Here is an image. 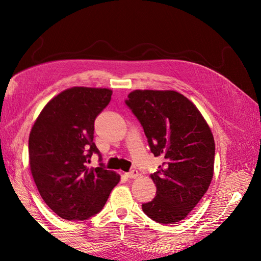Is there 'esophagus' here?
<instances>
[{"label":"esophagus","instance_id":"obj_1","mask_svg":"<svg viewBox=\"0 0 261 261\" xmlns=\"http://www.w3.org/2000/svg\"><path fill=\"white\" fill-rule=\"evenodd\" d=\"M126 176H127L128 178H136V177H138V175H139V173H138V171L137 170H132L130 172H128V173H126L125 174Z\"/></svg>","mask_w":261,"mask_h":261}]
</instances>
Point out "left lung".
<instances>
[{"label":"left lung","mask_w":261,"mask_h":261,"mask_svg":"<svg viewBox=\"0 0 261 261\" xmlns=\"http://www.w3.org/2000/svg\"><path fill=\"white\" fill-rule=\"evenodd\" d=\"M126 100L143 126L150 150L164 162L150 174L156 187L143 210L155 222L185 219L213 177L215 139L199 110L174 90H134Z\"/></svg>","instance_id":"8db88e82"}]
</instances>
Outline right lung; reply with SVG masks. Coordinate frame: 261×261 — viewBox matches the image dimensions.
Instances as JSON below:
<instances>
[{
  "label": "right lung",
  "mask_w": 261,
  "mask_h": 261,
  "mask_svg": "<svg viewBox=\"0 0 261 261\" xmlns=\"http://www.w3.org/2000/svg\"><path fill=\"white\" fill-rule=\"evenodd\" d=\"M109 88L72 87L52 98L29 135L31 175L42 199L62 219L87 220L102 210L121 176L89 168L94 120L111 100Z\"/></svg>",
  "instance_id": "1"
}]
</instances>
